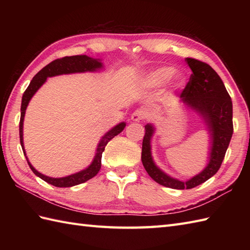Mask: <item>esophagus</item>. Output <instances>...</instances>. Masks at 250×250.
I'll return each mask as SVG.
<instances>
[{
  "instance_id": "1",
  "label": "esophagus",
  "mask_w": 250,
  "mask_h": 250,
  "mask_svg": "<svg viewBox=\"0 0 250 250\" xmlns=\"http://www.w3.org/2000/svg\"><path fill=\"white\" fill-rule=\"evenodd\" d=\"M146 118V111L143 109H136L131 116V119L133 121H142Z\"/></svg>"
}]
</instances>
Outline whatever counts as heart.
I'll list each match as a JSON object with an SVG mask.
<instances>
[{
	"label": "heart",
	"instance_id": "heart-1",
	"mask_svg": "<svg viewBox=\"0 0 250 250\" xmlns=\"http://www.w3.org/2000/svg\"><path fill=\"white\" fill-rule=\"evenodd\" d=\"M174 72L173 67H160L148 74L144 79V83L147 87L161 86L174 75Z\"/></svg>",
	"mask_w": 250,
	"mask_h": 250
}]
</instances>
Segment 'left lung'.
I'll return each mask as SVG.
<instances>
[{
	"instance_id": "obj_1",
	"label": "left lung",
	"mask_w": 250,
	"mask_h": 250,
	"mask_svg": "<svg viewBox=\"0 0 250 250\" xmlns=\"http://www.w3.org/2000/svg\"><path fill=\"white\" fill-rule=\"evenodd\" d=\"M192 71L189 82L180 93L183 102L200 113L208 125L211 135V149L207 167L187 182H180L164 174L153 163L150 152V139L153 133L151 125H145V136L142 146V162L148 175L164 187L172 189H191L205 183L218 172L224 161L233 134L232 101L227 89L214 68L205 62L186 58Z\"/></svg>"
}]
</instances>
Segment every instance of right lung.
I'll return each instance as SVG.
<instances>
[{"label": "right lung", "mask_w": 250, "mask_h": 250, "mask_svg": "<svg viewBox=\"0 0 250 250\" xmlns=\"http://www.w3.org/2000/svg\"><path fill=\"white\" fill-rule=\"evenodd\" d=\"M102 67V63H101L97 59H92L88 56H72V57H63L60 59H56L49 64H47L45 67L36 74V75L32 79L28 88L25 89V91L22 95V101H21V116H20V122H19V136H20V144L22 147L23 153L25 156V151L23 148V137H22V126H23V118L25 114L26 106H28L31 98L33 97L34 93L39 90V88L43 84L47 77L61 75V74H70V73H77V72H87V71H95L97 68ZM125 124L121 122L118 125H116L114 129H111L109 132H107L101 140L100 144L97 149V155L94 157V160L91 163L88 168L83 169L82 172H78L76 174L70 175V176L62 177V178H52L45 176V175L37 172L36 169L31 166V163L28 161V164L30 168L32 169L36 176H39L46 183H48L55 187H72V186H76L79 184H83L87 180L91 179L97 175L101 168V159H102V153L105 149V146L107 145V143L114 139L116 135H118L120 132L125 129ZM26 158V157H25Z\"/></svg>", "instance_id": "add662e5"}]
</instances>
